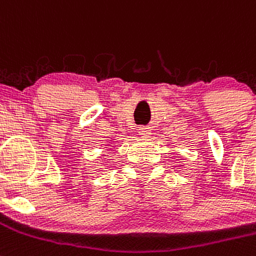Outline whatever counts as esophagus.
<instances>
[{"instance_id":"esophagus-1","label":"esophagus","mask_w":256,"mask_h":256,"mask_svg":"<svg viewBox=\"0 0 256 256\" xmlns=\"http://www.w3.org/2000/svg\"><path fill=\"white\" fill-rule=\"evenodd\" d=\"M138 134H142V136L146 138V136L150 134V128H148V126H140V128H138Z\"/></svg>"}]
</instances>
